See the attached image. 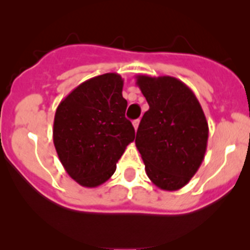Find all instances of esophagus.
Here are the masks:
<instances>
[{
    "mask_svg": "<svg viewBox=\"0 0 250 250\" xmlns=\"http://www.w3.org/2000/svg\"><path fill=\"white\" fill-rule=\"evenodd\" d=\"M139 123H140V120L133 121V125H134L135 130H138V128H139Z\"/></svg>",
    "mask_w": 250,
    "mask_h": 250,
    "instance_id": "34e87169",
    "label": "esophagus"
}]
</instances>
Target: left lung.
Instances as JSON below:
<instances>
[{"mask_svg":"<svg viewBox=\"0 0 250 250\" xmlns=\"http://www.w3.org/2000/svg\"><path fill=\"white\" fill-rule=\"evenodd\" d=\"M135 78L150 106L135 138L145 172L161 190H180L195 175L206 155L209 128L202 106L178 78L147 75Z\"/></svg>","mask_w":250,"mask_h":250,"instance_id":"1","label":"left lung"}]
</instances>
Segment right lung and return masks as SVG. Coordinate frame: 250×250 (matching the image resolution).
I'll return each instance as SVG.
<instances>
[{
    "label": "right lung",
    "mask_w": 250,
    "mask_h": 250,
    "mask_svg": "<svg viewBox=\"0 0 250 250\" xmlns=\"http://www.w3.org/2000/svg\"><path fill=\"white\" fill-rule=\"evenodd\" d=\"M122 89V77L109 72L81 83L58 105L53 143L64 169L81 186L109 180L134 140Z\"/></svg>",
    "instance_id": "1"
}]
</instances>
